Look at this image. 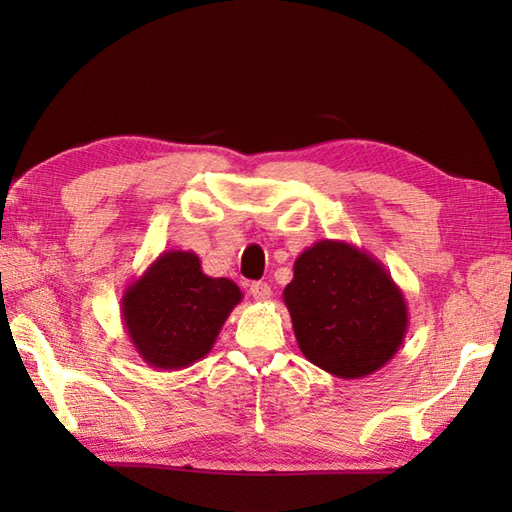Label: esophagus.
Wrapping results in <instances>:
<instances>
[{"label": "esophagus", "mask_w": 512, "mask_h": 512, "mask_svg": "<svg viewBox=\"0 0 512 512\" xmlns=\"http://www.w3.org/2000/svg\"><path fill=\"white\" fill-rule=\"evenodd\" d=\"M250 295L257 301H268L270 295H273V290H270V286L264 284V281H253V284H250Z\"/></svg>", "instance_id": "obj_1"}]
</instances>
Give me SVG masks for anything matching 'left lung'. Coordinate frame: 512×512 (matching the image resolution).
<instances>
[{
	"mask_svg": "<svg viewBox=\"0 0 512 512\" xmlns=\"http://www.w3.org/2000/svg\"><path fill=\"white\" fill-rule=\"evenodd\" d=\"M284 303L303 356L339 378L378 372L409 328L405 295L387 268L343 239L303 250Z\"/></svg>",
	"mask_w": 512,
	"mask_h": 512,
	"instance_id": "1",
	"label": "left lung"
}]
</instances>
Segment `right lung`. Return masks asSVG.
<instances>
[{
	"mask_svg": "<svg viewBox=\"0 0 512 512\" xmlns=\"http://www.w3.org/2000/svg\"><path fill=\"white\" fill-rule=\"evenodd\" d=\"M242 297L235 281L204 275L193 250H165L125 288L121 317L138 356L176 372L213 350Z\"/></svg>",
	"mask_w": 512,
	"mask_h": 512,
	"instance_id": "obj_1",
	"label": "right lung"
}]
</instances>
